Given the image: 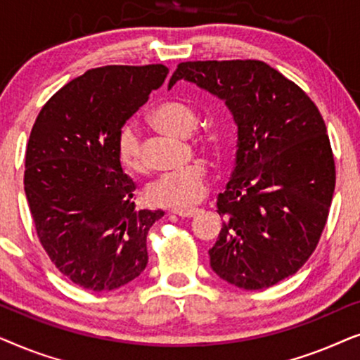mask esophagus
I'll return each instance as SVG.
<instances>
[{
  "instance_id": "1",
  "label": "esophagus",
  "mask_w": 360,
  "mask_h": 360,
  "mask_svg": "<svg viewBox=\"0 0 360 360\" xmlns=\"http://www.w3.org/2000/svg\"><path fill=\"white\" fill-rule=\"evenodd\" d=\"M174 214H179L180 218H193V216L198 213V208H193V210H185V211H179V210H174L172 211Z\"/></svg>"
}]
</instances>
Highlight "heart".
Masks as SVG:
<instances>
[{
  "mask_svg": "<svg viewBox=\"0 0 360 360\" xmlns=\"http://www.w3.org/2000/svg\"><path fill=\"white\" fill-rule=\"evenodd\" d=\"M150 121L157 127L174 136H188L196 127L198 115L190 103L181 100H167L150 111ZM198 144L210 149L211 139L201 136ZM117 157L120 162L131 172L144 170L141 141L137 131L124 126L117 136ZM206 167L203 162H191L181 169L164 172L147 185L146 198L149 203L164 208L185 211L195 206L205 196L206 191Z\"/></svg>",
  "mask_w": 360,
  "mask_h": 360,
  "instance_id": "heart-1",
  "label": "heart"
}]
</instances>
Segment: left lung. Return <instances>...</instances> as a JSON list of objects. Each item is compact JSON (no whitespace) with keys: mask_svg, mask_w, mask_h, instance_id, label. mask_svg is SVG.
I'll use <instances>...</instances> for the list:
<instances>
[{"mask_svg":"<svg viewBox=\"0 0 360 360\" xmlns=\"http://www.w3.org/2000/svg\"><path fill=\"white\" fill-rule=\"evenodd\" d=\"M179 80L224 100L238 124L236 167L216 201L224 224L211 269L239 288L272 287L307 262L328 221L336 165L321 112L260 60L181 62L169 88Z\"/></svg>","mask_w":360,"mask_h":360,"instance_id":"1","label":"left lung"}]
</instances>
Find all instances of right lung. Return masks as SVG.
<instances>
[{
	"instance_id": "add662e5",
	"label": "right lung",
	"mask_w": 360,
	"mask_h": 360,
	"mask_svg": "<svg viewBox=\"0 0 360 360\" xmlns=\"http://www.w3.org/2000/svg\"><path fill=\"white\" fill-rule=\"evenodd\" d=\"M169 75L160 63L91 68L63 85L34 122L24 191L52 264L75 285L108 292L139 277L147 234L164 211L136 210L117 136Z\"/></svg>"
}]
</instances>
